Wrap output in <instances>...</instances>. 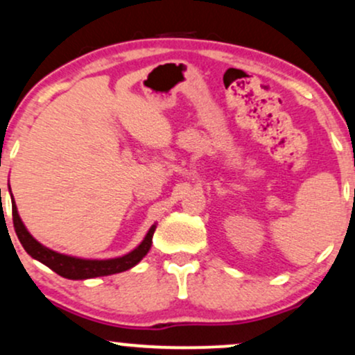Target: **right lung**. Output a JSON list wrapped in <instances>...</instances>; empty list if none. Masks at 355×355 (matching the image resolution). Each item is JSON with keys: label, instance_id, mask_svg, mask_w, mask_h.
<instances>
[{"label": "right lung", "instance_id": "right-lung-1", "mask_svg": "<svg viewBox=\"0 0 355 355\" xmlns=\"http://www.w3.org/2000/svg\"><path fill=\"white\" fill-rule=\"evenodd\" d=\"M11 193V189H10ZM11 205H12V225H15V232L18 234V240L21 241L26 253L31 258L37 259V261L46 264L49 270L58 272L59 276L67 277V279H91V277H99V276H109L115 275V272H122L134 268L137 263H140V259L148 253L152 246V236L155 233L157 225H152L148 230L145 238L135 250H132L130 253L119 256V258H110V259H85V258H76V256L62 254L58 251L49 250L44 245H41L40 241L34 240L33 234L28 232L26 226L19 218L18 208H16L15 198L11 195Z\"/></svg>", "mask_w": 355, "mask_h": 355}]
</instances>
